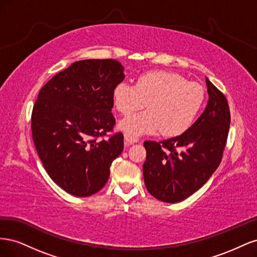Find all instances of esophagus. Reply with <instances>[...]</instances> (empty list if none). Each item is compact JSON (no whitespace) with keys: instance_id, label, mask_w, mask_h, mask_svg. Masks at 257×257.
Returning a JSON list of instances; mask_svg holds the SVG:
<instances>
[{"instance_id":"34e87169","label":"esophagus","mask_w":257,"mask_h":257,"mask_svg":"<svg viewBox=\"0 0 257 257\" xmlns=\"http://www.w3.org/2000/svg\"><path fill=\"white\" fill-rule=\"evenodd\" d=\"M124 142H125L126 146H130V145H133V144L137 143L138 139L134 136L130 135L128 133H125V134H124Z\"/></svg>"}]
</instances>
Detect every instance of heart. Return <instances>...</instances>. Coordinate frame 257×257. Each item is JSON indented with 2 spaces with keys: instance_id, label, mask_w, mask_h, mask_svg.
<instances>
[{
  "instance_id": "obj_1",
  "label": "heart",
  "mask_w": 257,
  "mask_h": 257,
  "mask_svg": "<svg viewBox=\"0 0 257 257\" xmlns=\"http://www.w3.org/2000/svg\"><path fill=\"white\" fill-rule=\"evenodd\" d=\"M115 109L128 115L147 106L141 112L120 123V127L133 136L162 132L176 136L188 128L201 109L205 90L183 76L164 72H148L138 77L136 84L122 81L113 90Z\"/></svg>"
}]
</instances>
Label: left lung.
Masks as SVG:
<instances>
[{"label":"left lung","mask_w":257,"mask_h":257,"mask_svg":"<svg viewBox=\"0 0 257 257\" xmlns=\"http://www.w3.org/2000/svg\"><path fill=\"white\" fill-rule=\"evenodd\" d=\"M208 104L181 135L145 142L146 188L164 203H179L198 191L219 167L230 125L227 99L206 77Z\"/></svg>","instance_id":"left-lung-1"}]
</instances>
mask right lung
Instances as JSON below:
<instances>
[{
  "mask_svg": "<svg viewBox=\"0 0 257 257\" xmlns=\"http://www.w3.org/2000/svg\"><path fill=\"white\" fill-rule=\"evenodd\" d=\"M124 79L112 59L74 62L41 89L33 106V142L45 170L61 189L87 197L106 184L123 151V134L112 132L113 90Z\"/></svg>",
  "mask_w": 257,
  "mask_h": 257,
  "instance_id": "1",
  "label": "right lung"
}]
</instances>
